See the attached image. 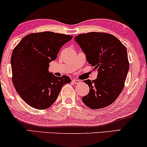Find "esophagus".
<instances>
[{"instance_id": "34e87169", "label": "esophagus", "mask_w": 147, "mask_h": 147, "mask_svg": "<svg viewBox=\"0 0 147 147\" xmlns=\"http://www.w3.org/2000/svg\"><path fill=\"white\" fill-rule=\"evenodd\" d=\"M72 82H73L74 84H79L80 82V81L78 80H76V79H74L73 80H72Z\"/></svg>"}]
</instances>
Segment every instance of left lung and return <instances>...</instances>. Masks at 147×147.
<instances>
[{
    "label": "left lung",
    "instance_id": "1",
    "mask_svg": "<svg viewBox=\"0 0 147 147\" xmlns=\"http://www.w3.org/2000/svg\"><path fill=\"white\" fill-rule=\"evenodd\" d=\"M74 40L98 71L96 80L84 81L90 91L82 100L92 109L110 105L124 87L129 67L126 48L115 36L104 32L79 34Z\"/></svg>",
    "mask_w": 147,
    "mask_h": 147
}]
</instances>
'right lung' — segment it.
Listing matches in <instances>:
<instances>
[{"label": "right lung", "instance_id": "add662e5", "mask_svg": "<svg viewBox=\"0 0 147 147\" xmlns=\"http://www.w3.org/2000/svg\"><path fill=\"white\" fill-rule=\"evenodd\" d=\"M72 38L52 32L32 33L23 38L13 49L11 59L13 85L30 106L40 110L49 108L63 86L71 82L67 76L57 77L49 71V67L62 46Z\"/></svg>", "mask_w": 147, "mask_h": 147}]
</instances>
